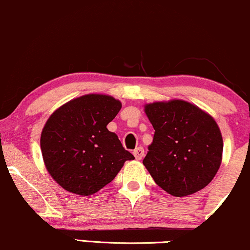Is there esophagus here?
Listing matches in <instances>:
<instances>
[{"label": "esophagus", "instance_id": "34e87169", "mask_svg": "<svg viewBox=\"0 0 250 250\" xmlns=\"http://www.w3.org/2000/svg\"><path fill=\"white\" fill-rule=\"evenodd\" d=\"M133 155H134V157L137 158V160H141L142 157L145 156V150L142 147H138L134 149V151H133Z\"/></svg>", "mask_w": 250, "mask_h": 250}]
</instances>
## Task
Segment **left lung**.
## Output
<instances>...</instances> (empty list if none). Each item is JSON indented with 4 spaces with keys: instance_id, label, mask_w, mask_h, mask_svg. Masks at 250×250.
Wrapping results in <instances>:
<instances>
[{
    "instance_id": "8db88e82",
    "label": "left lung",
    "mask_w": 250,
    "mask_h": 250,
    "mask_svg": "<svg viewBox=\"0 0 250 250\" xmlns=\"http://www.w3.org/2000/svg\"><path fill=\"white\" fill-rule=\"evenodd\" d=\"M155 129L144 165L158 186L173 196L204 188L216 176L223 138L211 116L181 100L145 106Z\"/></svg>"
}]
</instances>
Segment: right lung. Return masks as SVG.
<instances>
[{
	"mask_svg": "<svg viewBox=\"0 0 250 250\" xmlns=\"http://www.w3.org/2000/svg\"><path fill=\"white\" fill-rule=\"evenodd\" d=\"M122 108L118 100L89 94L57 109L41 133V151L48 172L67 192L92 195L115 179L126 161L125 150L106 125Z\"/></svg>",
	"mask_w": 250,
	"mask_h": 250,
	"instance_id": "add662e5",
	"label": "right lung"
}]
</instances>
